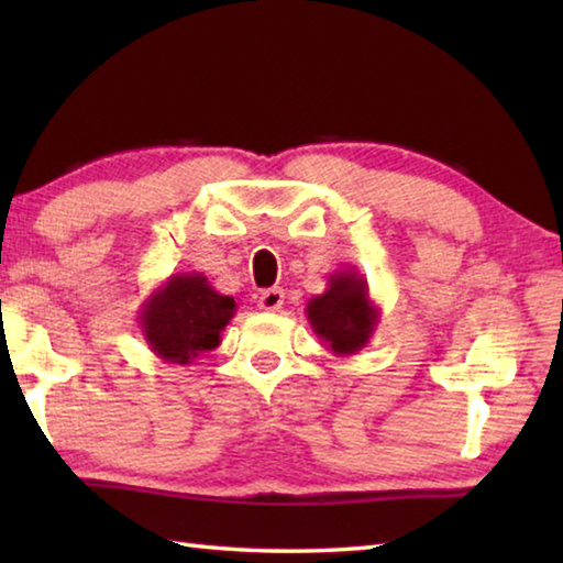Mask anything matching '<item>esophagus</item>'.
<instances>
[{"instance_id":"obj_1","label":"esophagus","mask_w":563,"mask_h":563,"mask_svg":"<svg viewBox=\"0 0 563 563\" xmlns=\"http://www.w3.org/2000/svg\"><path fill=\"white\" fill-rule=\"evenodd\" d=\"M283 302H285V292L280 288H268V290L261 292L258 308L265 310V312H275V310L283 308Z\"/></svg>"}]
</instances>
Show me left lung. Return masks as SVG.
I'll return each instance as SVG.
<instances>
[{"label": "left lung", "instance_id": "1", "mask_svg": "<svg viewBox=\"0 0 563 563\" xmlns=\"http://www.w3.org/2000/svg\"><path fill=\"white\" fill-rule=\"evenodd\" d=\"M305 316L322 347L335 357H350L367 345L379 322V308L369 298L367 278L357 271H335L325 292L312 295Z\"/></svg>", "mask_w": 563, "mask_h": 563}]
</instances>
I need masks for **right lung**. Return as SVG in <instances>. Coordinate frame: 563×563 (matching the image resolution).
I'll use <instances>...</instances> for the list:
<instances>
[{
	"label": "right lung",
	"mask_w": 563,
	"mask_h": 563,
	"mask_svg": "<svg viewBox=\"0 0 563 563\" xmlns=\"http://www.w3.org/2000/svg\"><path fill=\"white\" fill-rule=\"evenodd\" d=\"M235 300L218 292L203 273H176L141 302L139 328L146 345L168 365H190L221 345Z\"/></svg>",
	"instance_id": "1"
}]
</instances>
